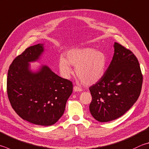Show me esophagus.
Listing matches in <instances>:
<instances>
[{
    "label": "esophagus",
    "mask_w": 149,
    "mask_h": 149,
    "mask_svg": "<svg viewBox=\"0 0 149 149\" xmlns=\"http://www.w3.org/2000/svg\"><path fill=\"white\" fill-rule=\"evenodd\" d=\"M74 91L75 92H78V91L80 92V91H82L83 89L79 87V86H74Z\"/></svg>",
    "instance_id": "esophagus-1"
}]
</instances>
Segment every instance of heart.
<instances>
[{
	"label": "heart",
	"instance_id": "heart-1",
	"mask_svg": "<svg viewBox=\"0 0 149 149\" xmlns=\"http://www.w3.org/2000/svg\"><path fill=\"white\" fill-rule=\"evenodd\" d=\"M67 59L61 56L59 68L63 76L69 78L72 73L71 64L75 66L77 77L85 85H93L104 76L107 58L100 51L94 48L81 47L72 49L66 53Z\"/></svg>",
	"mask_w": 149,
	"mask_h": 149
}]
</instances>
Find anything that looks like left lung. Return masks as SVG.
I'll use <instances>...</instances> for the list:
<instances>
[{
    "mask_svg": "<svg viewBox=\"0 0 149 149\" xmlns=\"http://www.w3.org/2000/svg\"><path fill=\"white\" fill-rule=\"evenodd\" d=\"M115 53L104 76L89 87L91 115L101 123L117 119L137 101L141 91L143 74L132 51L115 42Z\"/></svg>",
    "mask_w": 149,
    "mask_h": 149,
    "instance_id": "left-lung-1",
    "label": "left lung"
}]
</instances>
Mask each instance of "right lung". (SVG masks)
Here are the masks:
<instances>
[{
	"instance_id": "right-lung-1",
	"label": "right lung",
	"mask_w": 149,
	"mask_h": 149,
	"mask_svg": "<svg viewBox=\"0 0 149 149\" xmlns=\"http://www.w3.org/2000/svg\"><path fill=\"white\" fill-rule=\"evenodd\" d=\"M43 44L27 47L9 67L7 94L15 113L23 119L40 126L53 125L65 110L73 91L71 81L55 74L47 66L36 74L29 70V62L36 61Z\"/></svg>"
}]
</instances>
